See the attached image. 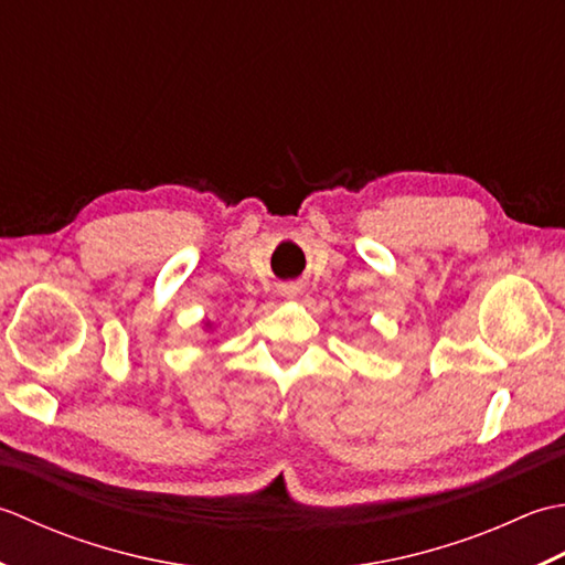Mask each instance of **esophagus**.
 Listing matches in <instances>:
<instances>
[{
    "instance_id": "1",
    "label": "esophagus",
    "mask_w": 565,
    "mask_h": 565,
    "mask_svg": "<svg viewBox=\"0 0 565 565\" xmlns=\"http://www.w3.org/2000/svg\"><path fill=\"white\" fill-rule=\"evenodd\" d=\"M280 292L285 297H297L299 295V285L297 282H285V285H280Z\"/></svg>"
}]
</instances>
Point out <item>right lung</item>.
Instances as JSON below:
<instances>
[{
    "mask_svg": "<svg viewBox=\"0 0 565 565\" xmlns=\"http://www.w3.org/2000/svg\"><path fill=\"white\" fill-rule=\"evenodd\" d=\"M204 327H206V331H214V324H212V321H204Z\"/></svg>",
    "mask_w": 565,
    "mask_h": 565,
    "instance_id": "1",
    "label": "right lung"
}]
</instances>
